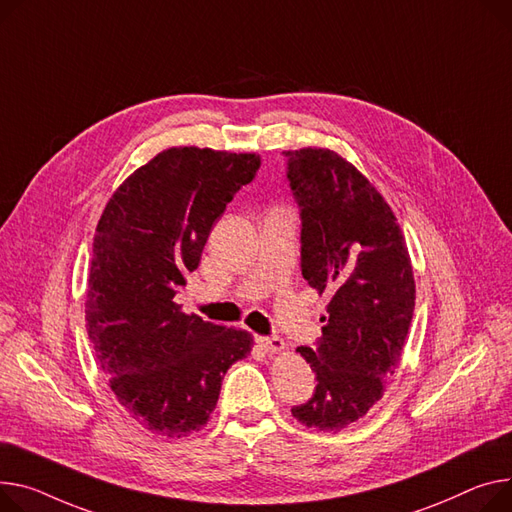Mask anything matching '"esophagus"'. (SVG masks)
<instances>
[{
  "label": "esophagus",
  "instance_id": "1",
  "mask_svg": "<svg viewBox=\"0 0 512 512\" xmlns=\"http://www.w3.org/2000/svg\"><path fill=\"white\" fill-rule=\"evenodd\" d=\"M257 344L267 352V354H278L286 348L284 339L282 337H257Z\"/></svg>",
  "mask_w": 512,
  "mask_h": 512
}]
</instances>
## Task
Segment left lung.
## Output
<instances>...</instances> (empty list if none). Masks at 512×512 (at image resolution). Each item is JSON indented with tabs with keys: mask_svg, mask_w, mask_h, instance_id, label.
I'll list each match as a JSON object with an SVG mask.
<instances>
[{
	"mask_svg": "<svg viewBox=\"0 0 512 512\" xmlns=\"http://www.w3.org/2000/svg\"><path fill=\"white\" fill-rule=\"evenodd\" d=\"M284 154L302 220V276L329 294L317 348L296 350L317 387L292 416L339 432L383 397L401 360L416 304L414 271L393 210L354 164L327 148Z\"/></svg>",
	"mask_w": 512,
	"mask_h": 512,
	"instance_id": "1",
	"label": "left lung"
}]
</instances>
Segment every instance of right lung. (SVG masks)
<instances>
[{
  "label": "right lung",
  "instance_id": "add662e5",
  "mask_svg": "<svg viewBox=\"0 0 512 512\" xmlns=\"http://www.w3.org/2000/svg\"><path fill=\"white\" fill-rule=\"evenodd\" d=\"M259 166L257 154L168 148L119 185L98 220L88 337L117 401L154 434L206 426L226 370L253 348L251 333L183 313L175 294Z\"/></svg>",
  "mask_w": 512,
  "mask_h": 512
}]
</instances>
